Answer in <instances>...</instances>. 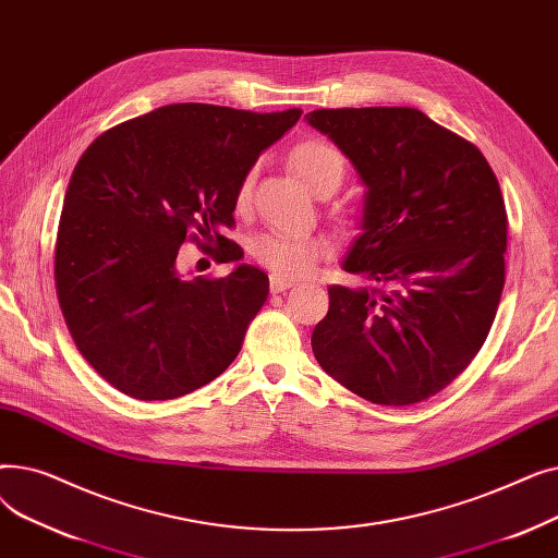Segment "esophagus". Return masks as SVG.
<instances>
[{"label":"esophagus","mask_w":558,"mask_h":558,"mask_svg":"<svg viewBox=\"0 0 558 558\" xmlns=\"http://www.w3.org/2000/svg\"><path fill=\"white\" fill-rule=\"evenodd\" d=\"M294 284H296V280L284 278V276H280V274H271V276H269V289H271V294H282V291H287L289 287H294Z\"/></svg>","instance_id":"1"}]
</instances>
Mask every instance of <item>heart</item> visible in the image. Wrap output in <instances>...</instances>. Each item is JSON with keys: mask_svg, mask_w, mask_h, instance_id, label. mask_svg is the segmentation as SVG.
I'll return each mask as SVG.
<instances>
[{"mask_svg": "<svg viewBox=\"0 0 558 558\" xmlns=\"http://www.w3.org/2000/svg\"><path fill=\"white\" fill-rule=\"evenodd\" d=\"M289 165L294 169L301 181L318 196H330L337 192L345 179V156L337 149L332 142L326 140H303L289 154ZM255 169H251L240 187L238 201L240 208H246L253 196ZM251 255L280 276H301L314 269V264L326 257L328 246L324 240L310 238V234H294L284 230L259 232L248 244Z\"/></svg>", "mask_w": 558, "mask_h": 558, "instance_id": "heart-1", "label": "heart"}]
</instances>
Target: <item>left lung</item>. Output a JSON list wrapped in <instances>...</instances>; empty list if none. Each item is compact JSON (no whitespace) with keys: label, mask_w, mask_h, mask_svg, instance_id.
I'll use <instances>...</instances> for the list:
<instances>
[{"label":"left lung","mask_w":558,"mask_h":558,"mask_svg":"<svg viewBox=\"0 0 558 558\" xmlns=\"http://www.w3.org/2000/svg\"><path fill=\"white\" fill-rule=\"evenodd\" d=\"M307 122L355 165L362 232L312 332L314 357L360 398L416 404L465 371L505 289L507 205L473 142L416 108H320Z\"/></svg>","instance_id":"obj_1"}]
</instances>
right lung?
Segmentation results:
<instances>
[{
  "instance_id": "right-lung-1",
  "label": "right lung",
  "mask_w": 558,
  "mask_h": 558,
  "mask_svg": "<svg viewBox=\"0 0 558 558\" xmlns=\"http://www.w3.org/2000/svg\"><path fill=\"white\" fill-rule=\"evenodd\" d=\"M301 114L171 104L108 129L78 158L56 234V294L78 353L117 391L173 400L238 357L267 274L240 264L183 280L175 257L190 240L217 262L242 259L221 234L238 187Z\"/></svg>"
}]
</instances>
